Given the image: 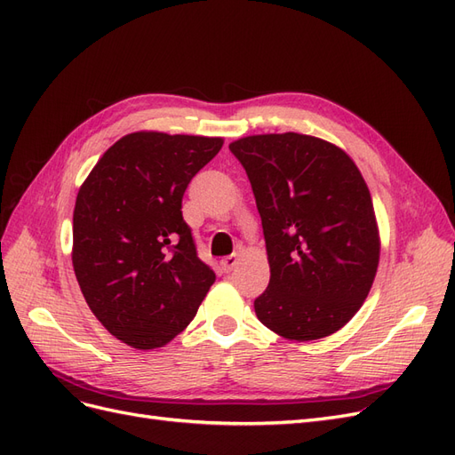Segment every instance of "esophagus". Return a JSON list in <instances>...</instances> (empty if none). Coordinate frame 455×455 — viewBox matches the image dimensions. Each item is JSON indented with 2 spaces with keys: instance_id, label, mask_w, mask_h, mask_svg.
Wrapping results in <instances>:
<instances>
[{
  "instance_id": "esophagus-1",
  "label": "esophagus",
  "mask_w": 455,
  "mask_h": 455,
  "mask_svg": "<svg viewBox=\"0 0 455 455\" xmlns=\"http://www.w3.org/2000/svg\"><path fill=\"white\" fill-rule=\"evenodd\" d=\"M237 254H231V256H226V258H222L220 259V267H222V271L224 273H229V271H233V267L237 266Z\"/></svg>"
}]
</instances>
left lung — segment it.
Listing matches in <instances>:
<instances>
[{"mask_svg": "<svg viewBox=\"0 0 455 455\" xmlns=\"http://www.w3.org/2000/svg\"><path fill=\"white\" fill-rule=\"evenodd\" d=\"M249 176L271 277L254 299L286 339L338 332L361 309L379 264L374 204L361 171L315 136L256 134L229 144Z\"/></svg>", "mask_w": 455, "mask_h": 455, "instance_id": "8db88e82", "label": "left lung"}]
</instances>
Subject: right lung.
Instances as JSON below:
<instances>
[{"label":"right lung","mask_w":455,"mask_h":455,"mask_svg":"<svg viewBox=\"0 0 455 455\" xmlns=\"http://www.w3.org/2000/svg\"><path fill=\"white\" fill-rule=\"evenodd\" d=\"M222 144L131 132L79 188L72 249L79 288L108 332L134 349L163 347L180 334L216 279L197 256L182 197Z\"/></svg>","instance_id":"obj_1"}]
</instances>
